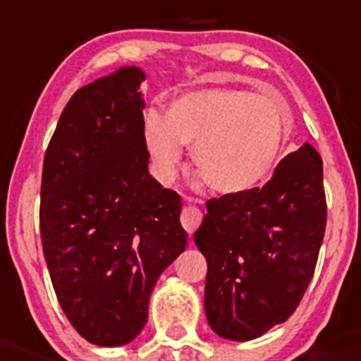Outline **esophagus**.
<instances>
[{
	"label": "esophagus",
	"instance_id": "34e87169",
	"mask_svg": "<svg viewBox=\"0 0 361 361\" xmlns=\"http://www.w3.org/2000/svg\"><path fill=\"white\" fill-rule=\"evenodd\" d=\"M180 220H181V225H183L185 231H187L188 234H194V232L197 231V227L201 225V221H202L201 209H199V207H195V206L183 207Z\"/></svg>",
	"mask_w": 361,
	"mask_h": 361
}]
</instances>
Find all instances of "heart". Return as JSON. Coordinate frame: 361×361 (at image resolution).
Returning <instances> with one entry per match:
<instances>
[{
  "mask_svg": "<svg viewBox=\"0 0 361 361\" xmlns=\"http://www.w3.org/2000/svg\"><path fill=\"white\" fill-rule=\"evenodd\" d=\"M290 130L281 101L239 87H206L171 101L164 118L148 116L145 143L164 183L180 169L181 147H190L192 166L207 187L238 197L271 176Z\"/></svg>",
  "mask_w": 361,
  "mask_h": 361,
  "instance_id": "obj_1",
  "label": "heart"
}]
</instances>
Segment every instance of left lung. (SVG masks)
Segmentation results:
<instances>
[{
  "mask_svg": "<svg viewBox=\"0 0 361 361\" xmlns=\"http://www.w3.org/2000/svg\"><path fill=\"white\" fill-rule=\"evenodd\" d=\"M206 209L194 241L207 262V323L228 341L264 336L293 314L314 274L326 224L322 157L304 143L264 187Z\"/></svg>",
  "mask_w": 361,
  "mask_h": 361,
  "instance_id": "left-lung-1",
  "label": "left lung"
}]
</instances>
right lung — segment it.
<instances>
[{
  "mask_svg": "<svg viewBox=\"0 0 361 361\" xmlns=\"http://www.w3.org/2000/svg\"><path fill=\"white\" fill-rule=\"evenodd\" d=\"M136 66L73 94L43 160L39 228L57 300L76 332L129 344L159 276L187 248L181 199L148 173Z\"/></svg>",
  "mask_w": 361,
  "mask_h": 361,
  "instance_id": "obj_1",
  "label": "right lung"
}]
</instances>
